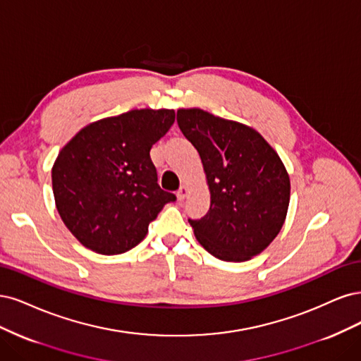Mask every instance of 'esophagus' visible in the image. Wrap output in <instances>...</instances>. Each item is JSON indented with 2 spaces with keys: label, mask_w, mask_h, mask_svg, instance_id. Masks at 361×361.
<instances>
[{
  "label": "esophagus",
  "mask_w": 361,
  "mask_h": 361,
  "mask_svg": "<svg viewBox=\"0 0 361 361\" xmlns=\"http://www.w3.org/2000/svg\"><path fill=\"white\" fill-rule=\"evenodd\" d=\"M190 193V188L189 185H181V188L178 189V193H177V196H178V200H185V197H188V195Z\"/></svg>",
  "instance_id": "1"
}]
</instances>
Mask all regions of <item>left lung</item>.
I'll return each mask as SVG.
<instances>
[{"label": "left lung", "instance_id": "1", "mask_svg": "<svg viewBox=\"0 0 361 361\" xmlns=\"http://www.w3.org/2000/svg\"><path fill=\"white\" fill-rule=\"evenodd\" d=\"M177 121L200 153L210 190V210L189 220L196 240L222 261L252 259L285 224L290 181L282 159L243 123L200 108L178 109Z\"/></svg>", "mask_w": 361, "mask_h": 361}]
</instances>
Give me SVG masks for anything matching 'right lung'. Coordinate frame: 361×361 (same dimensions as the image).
<instances>
[{"label":"right lung","instance_id":"1","mask_svg":"<svg viewBox=\"0 0 361 361\" xmlns=\"http://www.w3.org/2000/svg\"><path fill=\"white\" fill-rule=\"evenodd\" d=\"M176 121L173 109H132L82 127L52 166L56 210L73 237L100 255L141 243L176 196L160 189L149 149Z\"/></svg>","mask_w":361,"mask_h":361}]
</instances>
